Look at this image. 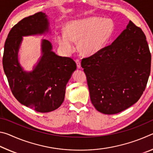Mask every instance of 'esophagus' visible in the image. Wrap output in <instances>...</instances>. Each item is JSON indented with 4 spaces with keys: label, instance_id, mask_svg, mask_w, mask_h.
Masks as SVG:
<instances>
[{
    "label": "esophagus",
    "instance_id": "34e87169",
    "mask_svg": "<svg viewBox=\"0 0 153 153\" xmlns=\"http://www.w3.org/2000/svg\"><path fill=\"white\" fill-rule=\"evenodd\" d=\"M76 64H77V68H80V67H81V63H80V61L78 59H76Z\"/></svg>",
    "mask_w": 153,
    "mask_h": 153
}]
</instances>
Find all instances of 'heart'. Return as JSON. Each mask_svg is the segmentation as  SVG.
<instances>
[{
    "label": "heart",
    "mask_w": 153,
    "mask_h": 153,
    "mask_svg": "<svg viewBox=\"0 0 153 153\" xmlns=\"http://www.w3.org/2000/svg\"><path fill=\"white\" fill-rule=\"evenodd\" d=\"M113 22L108 19L88 17L74 21L67 24L65 33L57 36L59 45L67 53L74 49L75 41L78 40L79 51L91 55L104 47L113 32Z\"/></svg>",
    "instance_id": "1"
}]
</instances>
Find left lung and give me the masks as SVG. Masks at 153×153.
<instances>
[{
	"instance_id": "1",
	"label": "left lung",
	"mask_w": 153,
	"mask_h": 153,
	"mask_svg": "<svg viewBox=\"0 0 153 153\" xmlns=\"http://www.w3.org/2000/svg\"><path fill=\"white\" fill-rule=\"evenodd\" d=\"M81 65L96 109L120 113L138 101L146 88L151 65L146 36L129 21L111 45L82 59Z\"/></svg>"
}]
</instances>
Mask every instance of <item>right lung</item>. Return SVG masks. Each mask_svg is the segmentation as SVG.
<instances>
[{
    "mask_svg": "<svg viewBox=\"0 0 153 153\" xmlns=\"http://www.w3.org/2000/svg\"><path fill=\"white\" fill-rule=\"evenodd\" d=\"M48 30L46 15L38 12L25 17L11 28L4 43L2 65L11 92L21 104L37 112L48 113L63 103L66 85L76 69L73 59L56 55L47 40L42 44V56L32 72H25L17 59L22 36L42 34Z\"/></svg>",
    "mask_w": 153,
    "mask_h": 153,
    "instance_id": "add662e5",
    "label": "right lung"
}]
</instances>
